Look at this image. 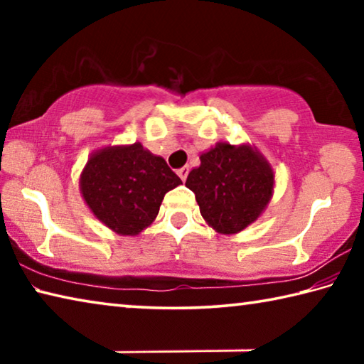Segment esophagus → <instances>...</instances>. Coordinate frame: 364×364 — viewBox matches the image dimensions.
Returning <instances> with one entry per match:
<instances>
[{"instance_id": "1", "label": "esophagus", "mask_w": 364, "mask_h": 364, "mask_svg": "<svg viewBox=\"0 0 364 364\" xmlns=\"http://www.w3.org/2000/svg\"><path fill=\"white\" fill-rule=\"evenodd\" d=\"M188 173H189V168H188V167H181V168H178V170H176V175L180 176L183 181H186Z\"/></svg>"}]
</instances>
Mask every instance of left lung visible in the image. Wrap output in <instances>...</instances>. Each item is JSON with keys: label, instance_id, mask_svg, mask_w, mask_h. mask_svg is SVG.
<instances>
[{"label": "left lung", "instance_id": "1", "mask_svg": "<svg viewBox=\"0 0 364 364\" xmlns=\"http://www.w3.org/2000/svg\"><path fill=\"white\" fill-rule=\"evenodd\" d=\"M186 186L196 194L205 223L220 234H237L262 217L274 193V171L255 146L220 141L200 154Z\"/></svg>", "mask_w": 364, "mask_h": 364}]
</instances>
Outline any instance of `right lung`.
<instances>
[{
    "label": "right lung",
    "mask_w": 364,
    "mask_h": 364,
    "mask_svg": "<svg viewBox=\"0 0 364 364\" xmlns=\"http://www.w3.org/2000/svg\"><path fill=\"white\" fill-rule=\"evenodd\" d=\"M178 184L167 162L141 143L91 152L78 181L90 212L120 236H138L151 226L164 196Z\"/></svg>",
    "instance_id": "1"
}]
</instances>
